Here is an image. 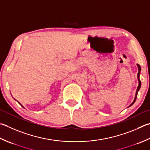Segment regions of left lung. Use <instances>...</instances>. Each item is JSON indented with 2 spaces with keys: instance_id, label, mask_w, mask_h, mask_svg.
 Wrapping results in <instances>:
<instances>
[{
  "instance_id": "left-lung-1",
  "label": "left lung",
  "mask_w": 150,
  "mask_h": 150,
  "mask_svg": "<svg viewBox=\"0 0 150 150\" xmlns=\"http://www.w3.org/2000/svg\"><path fill=\"white\" fill-rule=\"evenodd\" d=\"M137 66H138V68H139V73H138V75H137V77H138V80H139V86H138L137 88V92H136V94H135V98H134V99L133 102L132 103L129 105V107L131 106L132 105H133V103L134 102H135L136 101V99H137V93H138V92H139V90H140V86H141V81H140V79H139V76H140V70H141V69H140V66L139 64H137Z\"/></svg>"
}]
</instances>
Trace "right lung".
Listing matches in <instances>:
<instances>
[{
	"instance_id": "add662e5",
	"label": "right lung",
	"mask_w": 150,
	"mask_h": 150,
	"mask_svg": "<svg viewBox=\"0 0 150 150\" xmlns=\"http://www.w3.org/2000/svg\"><path fill=\"white\" fill-rule=\"evenodd\" d=\"M19 104H20V103H19ZM20 105H21V104H20ZM21 106H22V105H21Z\"/></svg>"
}]
</instances>
